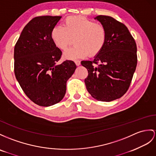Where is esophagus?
<instances>
[{
	"instance_id": "1",
	"label": "esophagus",
	"mask_w": 156,
	"mask_h": 156,
	"mask_svg": "<svg viewBox=\"0 0 156 156\" xmlns=\"http://www.w3.org/2000/svg\"><path fill=\"white\" fill-rule=\"evenodd\" d=\"M75 63L76 66H79L81 65V62L79 60H75Z\"/></svg>"
}]
</instances>
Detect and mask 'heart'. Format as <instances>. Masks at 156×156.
Instances as JSON below:
<instances>
[{"label": "heart", "instance_id": "1", "mask_svg": "<svg viewBox=\"0 0 156 156\" xmlns=\"http://www.w3.org/2000/svg\"><path fill=\"white\" fill-rule=\"evenodd\" d=\"M51 37L53 42L61 49H66L74 39V46L63 53L67 59L84 58L88 54L97 55L103 48L107 41V33L105 26L84 16L67 17L63 26H56L52 29Z\"/></svg>", "mask_w": 156, "mask_h": 156}]
</instances>
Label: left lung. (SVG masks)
I'll return each mask as SVG.
<instances>
[{"label": "left lung", "instance_id": "1", "mask_svg": "<svg viewBox=\"0 0 156 156\" xmlns=\"http://www.w3.org/2000/svg\"><path fill=\"white\" fill-rule=\"evenodd\" d=\"M94 19L107 30V41L93 60L81 63L88 71L85 83L90 95L110 102L122 97L130 87L137 66V47L124 24L104 15Z\"/></svg>", "mask_w": 156, "mask_h": 156}]
</instances>
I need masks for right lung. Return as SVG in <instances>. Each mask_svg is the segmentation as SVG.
<instances>
[{"mask_svg":"<svg viewBox=\"0 0 156 156\" xmlns=\"http://www.w3.org/2000/svg\"><path fill=\"white\" fill-rule=\"evenodd\" d=\"M61 18H34L24 28L14 47L17 81L26 95L41 107H49L63 99L67 81L77 68L71 60L56 64L62 52L53 42L51 32Z\"/></svg>","mask_w":156,"mask_h":156,"instance_id":"add662e5","label":"right lung"}]
</instances>
